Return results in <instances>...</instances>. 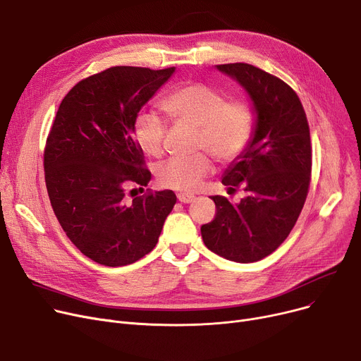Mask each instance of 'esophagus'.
Instances as JSON below:
<instances>
[{
	"label": "esophagus",
	"mask_w": 361,
	"mask_h": 361,
	"mask_svg": "<svg viewBox=\"0 0 361 361\" xmlns=\"http://www.w3.org/2000/svg\"><path fill=\"white\" fill-rule=\"evenodd\" d=\"M194 195H188V194H178V200L182 202V204H190L194 201Z\"/></svg>",
	"instance_id": "obj_1"
}]
</instances>
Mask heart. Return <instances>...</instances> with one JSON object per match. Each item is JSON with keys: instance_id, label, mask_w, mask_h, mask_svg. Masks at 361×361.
Returning a JSON list of instances; mask_svg holds the SVG:
<instances>
[{"instance_id": "b5f03b06", "label": "heart", "mask_w": 361, "mask_h": 361, "mask_svg": "<svg viewBox=\"0 0 361 361\" xmlns=\"http://www.w3.org/2000/svg\"><path fill=\"white\" fill-rule=\"evenodd\" d=\"M161 109L176 123L198 129L197 148L207 149L219 161H231L248 145L254 117L243 101H226L220 92L201 83H191L171 92L161 101ZM166 122L152 111H141L133 122L136 144L149 156L163 151ZM212 171L205 154L175 157L159 167L161 186L192 192Z\"/></svg>"}]
</instances>
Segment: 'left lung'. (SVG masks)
<instances>
[{
	"instance_id": "left-lung-1",
	"label": "left lung",
	"mask_w": 361,
	"mask_h": 361,
	"mask_svg": "<svg viewBox=\"0 0 361 361\" xmlns=\"http://www.w3.org/2000/svg\"><path fill=\"white\" fill-rule=\"evenodd\" d=\"M245 90L255 114L245 149L228 166L221 183L243 188L238 204L214 195L216 217L201 226L210 251L236 263L259 262L293 231L304 207L312 173L305 111L294 90L247 63L216 66Z\"/></svg>"
}]
</instances>
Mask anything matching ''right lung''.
<instances>
[{"label":"right lung","mask_w":361,"mask_h":361,"mask_svg":"<svg viewBox=\"0 0 361 361\" xmlns=\"http://www.w3.org/2000/svg\"><path fill=\"white\" fill-rule=\"evenodd\" d=\"M175 71L110 67L76 83L59 107L44 152L47 191L67 238L95 263L142 259L176 204L170 190L126 197L151 180L133 122Z\"/></svg>","instance_id":"right-lung-1"}]
</instances>
